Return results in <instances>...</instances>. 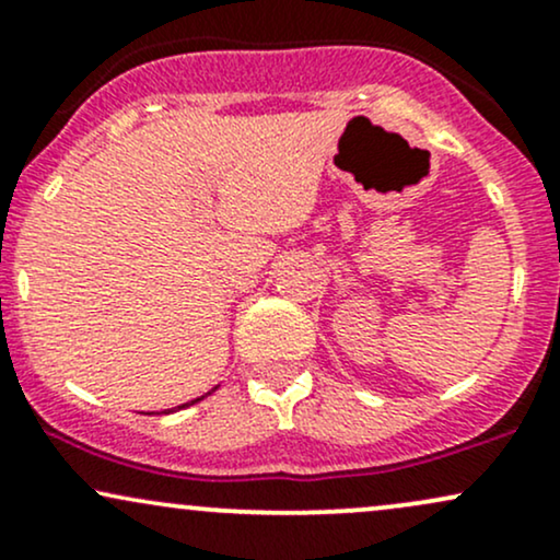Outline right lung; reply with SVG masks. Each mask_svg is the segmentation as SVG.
Listing matches in <instances>:
<instances>
[{"instance_id": "right-lung-1", "label": "right lung", "mask_w": 560, "mask_h": 560, "mask_svg": "<svg viewBox=\"0 0 560 560\" xmlns=\"http://www.w3.org/2000/svg\"><path fill=\"white\" fill-rule=\"evenodd\" d=\"M213 392H215V389H210V392H208V395H213ZM208 395L197 397V400H191V402H184V405H178V408H176V410H182V408H189V405H195V402H199V400H205V397H208ZM168 413H171V410H168Z\"/></svg>"}]
</instances>
